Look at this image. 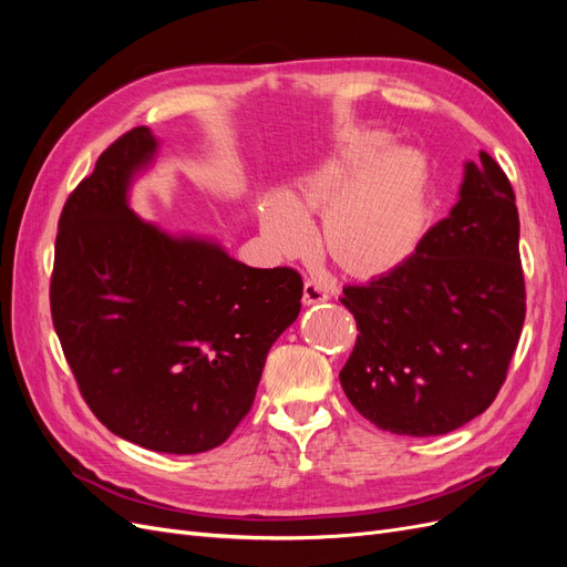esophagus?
Masks as SVG:
<instances>
[{
  "instance_id": "obj_1",
  "label": "esophagus",
  "mask_w": 567,
  "mask_h": 567,
  "mask_svg": "<svg viewBox=\"0 0 567 567\" xmlns=\"http://www.w3.org/2000/svg\"><path fill=\"white\" fill-rule=\"evenodd\" d=\"M329 298H331V290L326 288L323 284L312 281V279H307V281H305V286H302V302H305V305L326 302Z\"/></svg>"
}]
</instances>
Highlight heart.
<instances>
[{
	"label": "heart",
	"mask_w": 567,
	"mask_h": 567,
	"mask_svg": "<svg viewBox=\"0 0 567 567\" xmlns=\"http://www.w3.org/2000/svg\"><path fill=\"white\" fill-rule=\"evenodd\" d=\"M427 169L416 151L390 148L388 134L346 132L290 196H269L262 231L271 248L298 257L312 252L323 213V246L352 277L398 269L416 250L425 227Z\"/></svg>",
	"instance_id": "1"
}]
</instances>
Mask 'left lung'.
<instances>
[{"label":"left lung","instance_id":"1","mask_svg":"<svg viewBox=\"0 0 567 567\" xmlns=\"http://www.w3.org/2000/svg\"><path fill=\"white\" fill-rule=\"evenodd\" d=\"M518 238L511 182L483 151L406 262L342 288L359 336L340 385L359 414L394 435L433 437L494 402L525 321Z\"/></svg>","mask_w":567,"mask_h":567}]
</instances>
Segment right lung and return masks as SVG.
<instances>
[{
  "mask_svg": "<svg viewBox=\"0 0 567 567\" xmlns=\"http://www.w3.org/2000/svg\"><path fill=\"white\" fill-rule=\"evenodd\" d=\"M156 153L151 130L134 127L68 196L51 319L84 402L111 433L198 454L250 411L269 348L300 315L302 279L136 217L130 184Z\"/></svg>",
  "mask_w": 567,
  "mask_h": 567,
  "instance_id": "right-lung-1",
  "label": "right lung"
}]
</instances>
